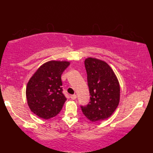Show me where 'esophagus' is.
<instances>
[{"label":"esophagus","instance_id":"1","mask_svg":"<svg viewBox=\"0 0 153 153\" xmlns=\"http://www.w3.org/2000/svg\"><path fill=\"white\" fill-rule=\"evenodd\" d=\"M70 98L72 100H75L76 98V95H72L70 96Z\"/></svg>","mask_w":153,"mask_h":153}]
</instances>
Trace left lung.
<instances>
[{"label": "left lung", "instance_id": "obj_1", "mask_svg": "<svg viewBox=\"0 0 153 153\" xmlns=\"http://www.w3.org/2000/svg\"><path fill=\"white\" fill-rule=\"evenodd\" d=\"M91 101L81 106L83 114L92 122L109 118L120 101V85L111 67L95 58L85 60Z\"/></svg>", "mask_w": 153, "mask_h": 153}]
</instances>
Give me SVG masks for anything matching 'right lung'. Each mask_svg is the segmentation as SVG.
Instances as JSON below:
<instances>
[{"instance_id":"add662e5","label":"right lung","mask_w":153,"mask_h":153,"mask_svg":"<svg viewBox=\"0 0 153 153\" xmlns=\"http://www.w3.org/2000/svg\"><path fill=\"white\" fill-rule=\"evenodd\" d=\"M70 64L68 61L57 60L45 62L27 83L28 105L39 118L47 120L61 111L67 100L62 93L61 75Z\"/></svg>"}]
</instances>
